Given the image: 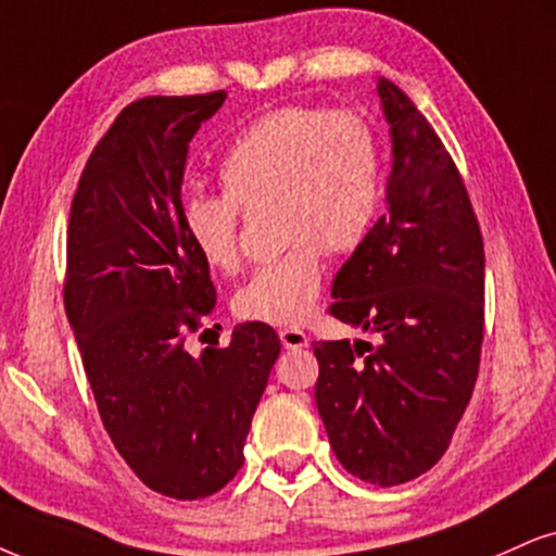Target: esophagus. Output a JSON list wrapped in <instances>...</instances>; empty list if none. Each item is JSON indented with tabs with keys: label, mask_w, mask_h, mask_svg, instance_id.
<instances>
[{
	"label": "esophagus",
	"mask_w": 556,
	"mask_h": 556,
	"mask_svg": "<svg viewBox=\"0 0 556 556\" xmlns=\"http://www.w3.org/2000/svg\"><path fill=\"white\" fill-rule=\"evenodd\" d=\"M278 338L289 351H301V348L309 345V338H306V332L299 330V327H286V330L278 332Z\"/></svg>",
	"instance_id": "esophagus-1"
}]
</instances>
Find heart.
<instances>
[{"instance_id": "obj_1", "label": "heart", "mask_w": 556, "mask_h": 556, "mask_svg": "<svg viewBox=\"0 0 556 556\" xmlns=\"http://www.w3.org/2000/svg\"><path fill=\"white\" fill-rule=\"evenodd\" d=\"M224 193L182 201L185 237L222 273L242 265V208L270 201L276 257L237 293L239 317L299 325L317 306L325 252L345 255L371 235L381 205V143L353 111L293 105L247 126L218 164Z\"/></svg>"}]
</instances>
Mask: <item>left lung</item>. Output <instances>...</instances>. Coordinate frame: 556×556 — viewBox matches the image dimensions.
Returning <instances> with one entry per match:
<instances>
[{"label": "left lung", "mask_w": 556, "mask_h": 556, "mask_svg": "<svg viewBox=\"0 0 556 556\" xmlns=\"http://www.w3.org/2000/svg\"><path fill=\"white\" fill-rule=\"evenodd\" d=\"M392 126L389 211L342 265L334 319L379 342H312L314 400L338 462L394 488L445 454L475 392L484 340V242L467 185L428 118L379 79Z\"/></svg>", "instance_id": "8db88e82"}]
</instances>
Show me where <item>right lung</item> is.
I'll list each match as a JSON object with an SVG mask.
<instances>
[{
    "instance_id": "1",
    "label": "right lung",
    "mask_w": 556,
    "mask_h": 556,
    "mask_svg": "<svg viewBox=\"0 0 556 556\" xmlns=\"http://www.w3.org/2000/svg\"><path fill=\"white\" fill-rule=\"evenodd\" d=\"M224 89L126 105L81 169L66 229L64 309L100 420L149 490L203 500L235 479L280 340L247 321L226 348H185L216 309L185 237L188 143Z\"/></svg>"
}]
</instances>
